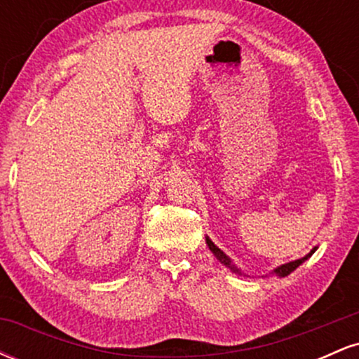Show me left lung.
<instances>
[{"label":"left lung","instance_id":"left-lung-1","mask_svg":"<svg viewBox=\"0 0 359 359\" xmlns=\"http://www.w3.org/2000/svg\"><path fill=\"white\" fill-rule=\"evenodd\" d=\"M205 243H208L209 250H211V251H212V253H214V257H216L217 259H219V262L222 263V265H224V266H228V269H231L233 271H240V270H238V269H236V266H234V265H233V262H231V259H229L228 257H226V255H224V253H222V251H221L219 248H217V246H216V245H214V243H212L211 240H209V238H208V240H205ZM314 251H316V248H314V250H312V251H311V253H309L306 258H300V259H295V262L285 263V265L278 266V269H277V270H275V271H273V273H277V275H280V277H285V275H288V273H290V271H294L295 269H297V266L300 265V263H302V262H306V259H307L309 257H311V255H312V253H314Z\"/></svg>","mask_w":359,"mask_h":359}]
</instances>
